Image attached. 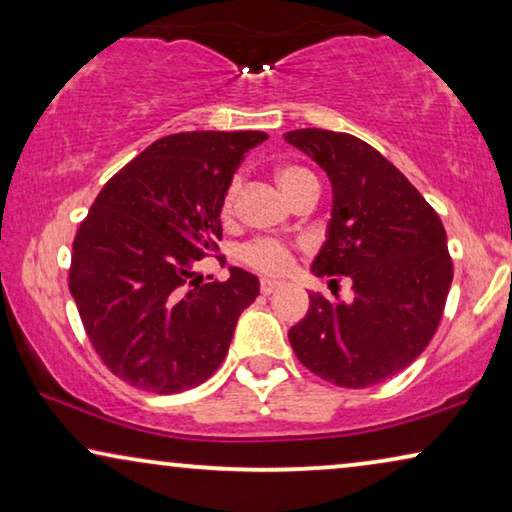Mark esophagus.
Listing matches in <instances>:
<instances>
[{"label": "esophagus", "instance_id": "obj_1", "mask_svg": "<svg viewBox=\"0 0 512 512\" xmlns=\"http://www.w3.org/2000/svg\"><path fill=\"white\" fill-rule=\"evenodd\" d=\"M277 286H279V282H275V279H261V293L263 296H270L272 291H277Z\"/></svg>", "mask_w": 512, "mask_h": 512}]
</instances>
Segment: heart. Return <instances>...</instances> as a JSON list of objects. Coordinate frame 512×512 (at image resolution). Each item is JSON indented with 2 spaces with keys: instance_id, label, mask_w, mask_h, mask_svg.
Listing matches in <instances>:
<instances>
[{
  "instance_id": "obj_1",
  "label": "heart",
  "mask_w": 512,
  "mask_h": 512,
  "mask_svg": "<svg viewBox=\"0 0 512 512\" xmlns=\"http://www.w3.org/2000/svg\"><path fill=\"white\" fill-rule=\"evenodd\" d=\"M275 177H277V184L282 186V191L286 193V198L289 200L305 184L317 181L310 170H305V167H300V165H279L275 170ZM237 191H240V177H233L226 184V188H223L221 219L228 221L230 216H233ZM237 258H240L247 268L263 272V275H284V272L291 270V263H293L291 249L286 247L284 242L268 240V237H261V240H251L247 244H242Z\"/></svg>"
}]
</instances>
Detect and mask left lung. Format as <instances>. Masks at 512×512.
I'll list each match as a JSON object with an SVG mask.
<instances>
[{
  "instance_id": "1",
  "label": "left lung",
  "mask_w": 512,
  "mask_h": 512,
  "mask_svg": "<svg viewBox=\"0 0 512 512\" xmlns=\"http://www.w3.org/2000/svg\"><path fill=\"white\" fill-rule=\"evenodd\" d=\"M284 139L321 165L333 184L328 240L317 277L352 279V303L310 293V310L289 331L298 361L347 389L380 384L429 345L452 284L443 221L380 151L319 128ZM338 282V279H331Z\"/></svg>"
}]
</instances>
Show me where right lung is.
Listing matches in <instances>:
<instances>
[{"mask_svg":"<svg viewBox=\"0 0 512 512\" xmlns=\"http://www.w3.org/2000/svg\"><path fill=\"white\" fill-rule=\"evenodd\" d=\"M265 139L258 130L158 139L104 184L81 221L69 291L90 345L123 382L177 394L226 359L258 279L230 268L226 282L202 284L195 263L219 251L223 188Z\"/></svg>","mask_w":512,"mask_h":512,"instance_id":"add662e5","label":"right lung"}]
</instances>
